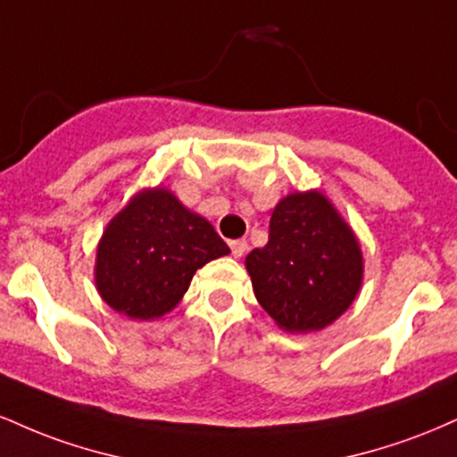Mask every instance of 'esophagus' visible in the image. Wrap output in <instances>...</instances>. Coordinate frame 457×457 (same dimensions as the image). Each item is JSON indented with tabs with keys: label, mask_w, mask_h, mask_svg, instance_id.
<instances>
[{
	"label": "esophagus",
	"mask_w": 457,
	"mask_h": 457,
	"mask_svg": "<svg viewBox=\"0 0 457 457\" xmlns=\"http://www.w3.org/2000/svg\"><path fill=\"white\" fill-rule=\"evenodd\" d=\"M229 249H232L234 258H240L246 251V240H229Z\"/></svg>",
	"instance_id": "obj_1"
}]
</instances>
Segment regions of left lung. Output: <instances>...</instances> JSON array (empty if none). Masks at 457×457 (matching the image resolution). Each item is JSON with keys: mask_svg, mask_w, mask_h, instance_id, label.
I'll list each match as a JSON object with an SVG mask.
<instances>
[{"mask_svg": "<svg viewBox=\"0 0 457 457\" xmlns=\"http://www.w3.org/2000/svg\"><path fill=\"white\" fill-rule=\"evenodd\" d=\"M255 298L290 333L320 330L353 305L363 258L353 229L316 191L292 193L270 217L269 243L245 260Z\"/></svg>", "mask_w": 457, "mask_h": 457, "instance_id": "8db88e82", "label": "left lung"}]
</instances>
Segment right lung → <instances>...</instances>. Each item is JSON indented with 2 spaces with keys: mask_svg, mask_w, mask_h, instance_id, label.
I'll return each mask as SVG.
<instances>
[{
  "mask_svg": "<svg viewBox=\"0 0 457 457\" xmlns=\"http://www.w3.org/2000/svg\"><path fill=\"white\" fill-rule=\"evenodd\" d=\"M228 253L212 225L170 191H141L98 243L96 287L115 312L159 318L180 303L197 269Z\"/></svg>",
  "mask_w": 457,
  "mask_h": 457,
  "instance_id": "right-lung-1",
  "label": "right lung"
}]
</instances>
